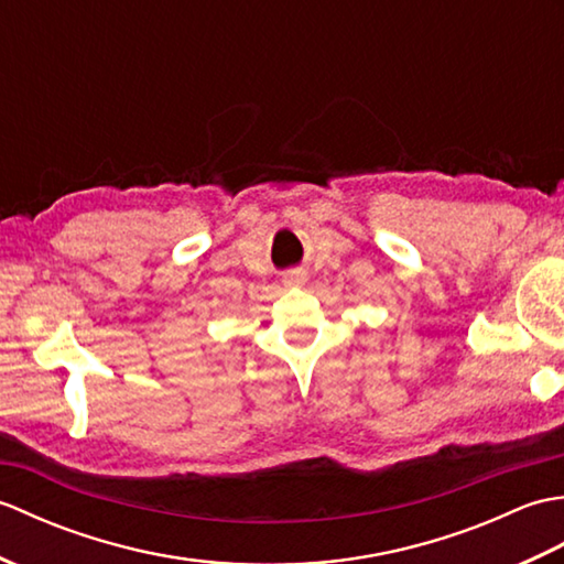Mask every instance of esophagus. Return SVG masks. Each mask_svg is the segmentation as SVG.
Listing matches in <instances>:
<instances>
[{
    "label": "esophagus",
    "instance_id": "obj_1",
    "mask_svg": "<svg viewBox=\"0 0 564 564\" xmlns=\"http://www.w3.org/2000/svg\"><path fill=\"white\" fill-rule=\"evenodd\" d=\"M285 285H303L305 283V273L303 271H289L283 275Z\"/></svg>",
    "mask_w": 564,
    "mask_h": 564
}]
</instances>
